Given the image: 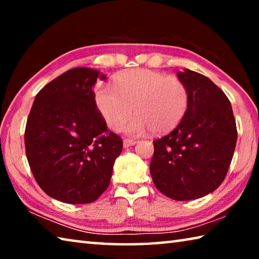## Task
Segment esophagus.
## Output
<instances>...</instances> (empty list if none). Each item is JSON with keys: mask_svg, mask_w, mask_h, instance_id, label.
Instances as JSON below:
<instances>
[{"mask_svg": "<svg viewBox=\"0 0 259 259\" xmlns=\"http://www.w3.org/2000/svg\"><path fill=\"white\" fill-rule=\"evenodd\" d=\"M135 144H137V140L129 139V138H125V139L123 140V146H124L125 148L129 147V146H133V145H135Z\"/></svg>", "mask_w": 259, "mask_h": 259, "instance_id": "1", "label": "esophagus"}]
</instances>
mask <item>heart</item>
Listing matches in <instances>:
<instances>
[{"instance_id":"b5f03b06","label":"heart","mask_w":259,"mask_h":259,"mask_svg":"<svg viewBox=\"0 0 259 259\" xmlns=\"http://www.w3.org/2000/svg\"><path fill=\"white\" fill-rule=\"evenodd\" d=\"M114 87L115 90L99 85L95 93L100 115L112 130L121 129L134 111L137 116L125 126V133H169L181 123L190 105L185 83L151 69L121 73L114 78Z\"/></svg>"}]
</instances>
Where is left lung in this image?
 Listing matches in <instances>:
<instances>
[{"mask_svg":"<svg viewBox=\"0 0 259 259\" xmlns=\"http://www.w3.org/2000/svg\"><path fill=\"white\" fill-rule=\"evenodd\" d=\"M190 94L186 115L171 133L153 140L154 185L177 201L202 198L221 185L234 154L238 131L232 105L202 74L178 73Z\"/></svg>","mask_w":259,"mask_h":259,"instance_id":"8db88e82","label":"left lung"}]
</instances>
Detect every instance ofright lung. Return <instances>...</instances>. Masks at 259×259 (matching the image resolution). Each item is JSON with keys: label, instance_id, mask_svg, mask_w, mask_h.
Listing matches in <instances>:
<instances>
[{"label": "right lung", "instance_id": "add662e5", "mask_svg": "<svg viewBox=\"0 0 259 259\" xmlns=\"http://www.w3.org/2000/svg\"><path fill=\"white\" fill-rule=\"evenodd\" d=\"M106 76L76 67L38 91L25 129L26 156L48 195L71 204L91 203L106 191L123 142L107 129L93 87Z\"/></svg>", "mask_w": 259, "mask_h": 259}]
</instances>
